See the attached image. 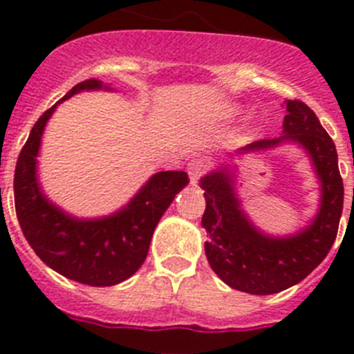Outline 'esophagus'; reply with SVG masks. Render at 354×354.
<instances>
[{
	"label": "esophagus",
	"instance_id": "1",
	"mask_svg": "<svg viewBox=\"0 0 354 354\" xmlns=\"http://www.w3.org/2000/svg\"><path fill=\"white\" fill-rule=\"evenodd\" d=\"M187 174H189V180H192V184L195 186L196 183L200 180V177L205 174V170H207V161H205L204 158H193L187 161Z\"/></svg>",
	"mask_w": 354,
	"mask_h": 354
}]
</instances>
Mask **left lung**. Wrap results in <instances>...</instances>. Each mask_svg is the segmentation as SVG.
<instances>
[{
    "label": "left lung",
    "instance_id": "left-lung-1",
    "mask_svg": "<svg viewBox=\"0 0 354 354\" xmlns=\"http://www.w3.org/2000/svg\"><path fill=\"white\" fill-rule=\"evenodd\" d=\"M286 108L282 136L259 140L243 150L271 149L283 142L305 147L323 187L321 209L310 227L287 239L262 236L241 212L232 175L220 170L200 180L205 196L202 227L209 234L205 255L212 271L232 289L261 296L296 286L323 262L335 243L344 205L335 143L305 102L289 99Z\"/></svg>",
    "mask_w": 354,
    "mask_h": 354
}]
</instances>
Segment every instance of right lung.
<instances>
[{
    "label": "right lung",
    "mask_w": 354,
    "mask_h": 354,
    "mask_svg": "<svg viewBox=\"0 0 354 354\" xmlns=\"http://www.w3.org/2000/svg\"><path fill=\"white\" fill-rule=\"evenodd\" d=\"M93 88H102L101 81H81L58 102ZM55 108L35 122L17 158L14 198L19 225L40 261L56 273L84 286H115L140 270L156 225L189 179L186 171H159L117 214L92 221L71 218L48 202L35 175L40 136Z\"/></svg>",
    "instance_id": "add662e5"
}]
</instances>
